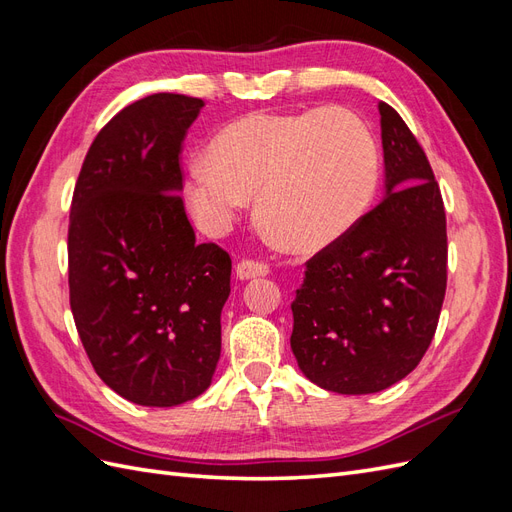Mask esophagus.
I'll return each mask as SVG.
<instances>
[{
    "label": "esophagus",
    "mask_w": 512,
    "mask_h": 512,
    "mask_svg": "<svg viewBox=\"0 0 512 512\" xmlns=\"http://www.w3.org/2000/svg\"><path fill=\"white\" fill-rule=\"evenodd\" d=\"M235 271H237L239 280H250V277H265V275H269V265H267V262L245 258V260L239 262Z\"/></svg>",
    "instance_id": "34e87169"
}]
</instances>
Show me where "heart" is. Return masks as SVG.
Returning <instances> with one entry per match:
<instances>
[{"label": "heart", "instance_id": "heart-1", "mask_svg": "<svg viewBox=\"0 0 512 512\" xmlns=\"http://www.w3.org/2000/svg\"><path fill=\"white\" fill-rule=\"evenodd\" d=\"M194 160L185 198L209 232H224L256 194L260 224L292 250L316 252L359 222L378 188V145L344 106L252 113Z\"/></svg>", "mask_w": 512, "mask_h": 512}]
</instances>
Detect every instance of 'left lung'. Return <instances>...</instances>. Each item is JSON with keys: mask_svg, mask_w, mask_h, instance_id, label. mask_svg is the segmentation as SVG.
Instances as JSON below:
<instances>
[{"mask_svg": "<svg viewBox=\"0 0 512 512\" xmlns=\"http://www.w3.org/2000/svg\"><path fill=\"white\" fill-rule=\"evenodd\" d=\"M386 196L307 260L290 348L303 374L342 395L389 389L421 363L446 292V213L416 136L378 104Z\"/></svg>", "mask_w": 512, "mask_h": 512, "instance_id": "1", "label": "left lung"}]
</instances>
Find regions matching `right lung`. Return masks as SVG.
Segmentation results:
<instances>
[{"label":"right lung","mask_w":512,"mask_h":512,"mask_svg":"<svg viewBox=\"0 0 512 512\" xmlns=\"http://www.w3.org/2000/svg\"><path fill=\"white\" fill-rule=\"evenodd\" d=\"M205 102L153 94L91 143L68 228L70 307L104 384L138 406L207 391L222 350L232 262L196 243L181 190V145Z\"/></svg>","instance_id":"right-lung-1"}]
</instances>
